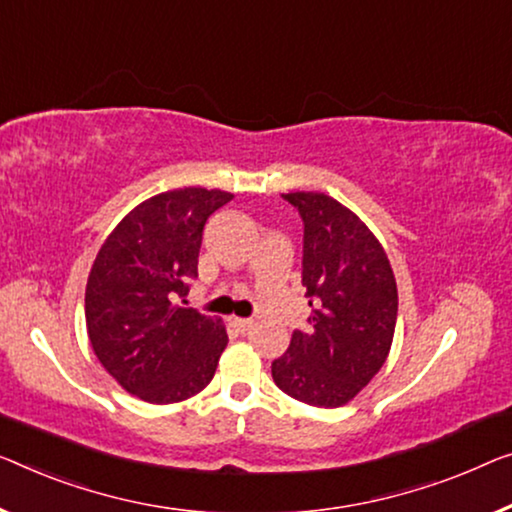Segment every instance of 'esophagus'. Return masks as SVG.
Wrapping results in <instances>:
<instances>
[{
	"label": "esophagus",
	"instance_id": "34e87169",
	"mask_svg": "<svg viewBox=\"0 0 512 512\" xmlns=\"http://www.w3.org/2000/svg\"><path fill=\"white\" fill-rule=\"evenodd\" d=\"M232 324L236 326V329H239L241 333H246V331H250L255 326V319H246V317H234L232 319Z\"/></svg>",
	"mask_w": 512,
	"mask_h": 512
}]
</instances>
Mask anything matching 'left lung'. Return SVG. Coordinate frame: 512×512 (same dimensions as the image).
Here are the masks:
<instances>
[{
  "label": "left lung",
  "instance_id": "8db88e82",
  "mask_svg": "<svg viewBox=\"0 0 512 512\" xmlns=\"http://www.w3.org/2000/svg\"><path fill=\"white\" fill-rule=\"evenodd\" d=\"M303 220L308 329L271 363L276 386L312 407L347 404L386 363L398 319L391 262L361 218L324 193L282 195Z\"/></svg>",
  "mask_w": 512,
  "mask_h": 512
}]
</instances>
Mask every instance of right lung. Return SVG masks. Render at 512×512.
Listing matches in <instances>:
<instances>
[{
	"instance_id": "right-lung-1",
	"label": "right lung",
	"mask_w": 512,
	"mask_h": 512,
	"mask_svg": "<svg viewBox=\"0 0 512 512\" xmlns=\"http://www.w3.org/2000/svg\"><path fill=\"white\" fill-rule=\"evenodd\" d=\"M232 197L207 188L151 197L114 227L91 266L85 292L91 347L103 368L144 402L188 400L216 375L225 326L183 308V296L197 278L204 225Z\"/></svg>"
}]
</instances>
